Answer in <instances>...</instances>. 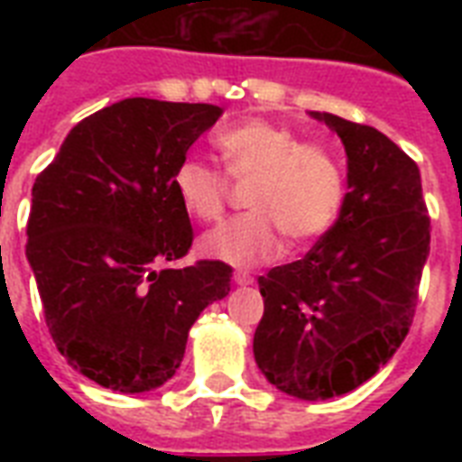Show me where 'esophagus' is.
Masks as SVG:
<instances>
[{"label":"esophagus","instance_id":"34e87169","mask_svg":"<svg viewBox=\"0 0 462 462\" xmlns=\"http://www.w3.org/2000/svg\"><path fill=\"white\" fill-rule=\"evenodd\" d=\"M235 282H237V285H252L254 278L252 273H246V271H237V273H235Z\"/></svg>","mask_w":462,"mask_h":462}]
</instances>
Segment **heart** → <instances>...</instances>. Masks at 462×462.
I'll use <instances>...</instances> for the list:
<instances>
[{
  "instance_id": "obj_1",
  "label": "heart",
  "mask_w": 462,
  "mask_h": 462,
  "mask_svg": "<svg viewBox=\"0 0 462 462\" xmlns=\"http://www.w3.org/2000/svg\"><path fill=\"white\" fill-rule=\"evenodd\" d=\"M223 170L181 158L172 184L181 208L203 223L223 216L232 181H249L252 210L225 220L201 239V252L232 266H254L281 256L285 237L297 246L321 239L336 225L345 199V167L326 141L300 139L271 119H245L216 136Z\"/></svg>"
}]
</instances>
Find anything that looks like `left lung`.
Instances as JSON below:
<instances>
[{
	"instance_id": "left-lung-1",
	"label": "left lung",
	"mask_w": 462,
	"mask_h": 462,
	"mask_svg": "<svg viewBox=\"0 0 462 462\" xmlns=\"http://www.w3.org/2000/svg\"><path fill=\"white\" fill-rule=\"evenodd\" d=\"M314 117L343 139L350 191L304 259L259 278L254 357L282 393L326 401L372 379L405 340L431 227L415 160L374 126Z\"/></svg>"
}]
</instances>
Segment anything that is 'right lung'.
I'll use <instances>...</instances> for the list:
<instances>
[{
    "label": "right lung",
    "mask_w": 462,
    "mask_h": 462,
    "mask_svg": "<svg viewBox=\"0 0 462 462\" xmlns=\"http://www.w3.org/2000/svg\"><path fill=\"white\" fill-rule=\"evenodd\" d=\"M220 112L126 97L79 122L32 184L25 256L47 328L69 365L100 386H162L199 314L230 292L225 261L170 268L194 242L174 167Z\"/></svg>",
    "instance_id": "add662e5"
}]
</instances>
